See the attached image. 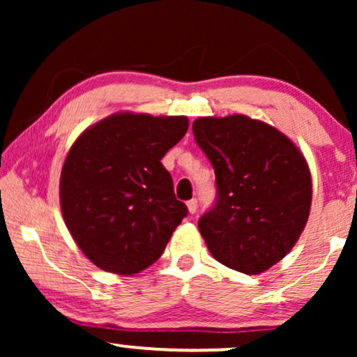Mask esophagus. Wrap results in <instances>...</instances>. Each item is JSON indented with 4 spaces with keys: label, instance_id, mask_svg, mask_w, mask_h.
<instances>
[{
    "label": "esophagus",
    "instance_id": "1",
    "mask_svg": "<svg viewBox=\"0 0 357 357\" xmlns=\"http://www.w3.org/2000/svg\"><path fill=\"white\" fill-rule=\"evenodd\" d=\"M187 208H188V213H190V214L197 213V209H198L197 198H193V199H190V202H187Z\"/></svg>",
    "mask_w": 357,
    "mask_h": 357
}]
</instances>
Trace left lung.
Listing matches in <instances>:
<instances>
[{
    "instance_id": "obj_1",
    "label": "left lung",
    "mask_w": 357,
    "mask_h": 357,
    "mask_svg": "<svg viewBox=\"0 0 357 357\" xmlns=\"http://www.w3.org/2000/svg\"><path fill=\"white\" fill-rule=\"evenodd\" d=\"M193 135L211 160L218 199L198 229L219 263L260 275L292 250L312 204V177L284 133L247 115L202 116Z\"/></svg>"
}]
</instances>
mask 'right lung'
Segmentation results:
<instances>
[{"mask_svg": "<svg viewBox=\"0 0 357 357\" xmlns=\"http://www.w3.org/2000/svg\"><path fill=\"white\" fill-rule=\"evenodd\" d=\"M188 119L116 112L82 131L60 177V206L81 252L100 270L136 275L162 255L188 209L160 159Z\"/></svg>", "mask_w": 357, "mask_h": 357, "instance_id": "right-lung-1", "label": "right lung"}]
</instances>
